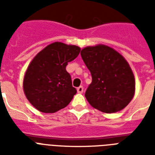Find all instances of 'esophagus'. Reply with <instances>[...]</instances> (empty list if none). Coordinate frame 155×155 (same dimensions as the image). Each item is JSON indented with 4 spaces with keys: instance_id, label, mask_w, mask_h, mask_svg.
I'll return each mask as SVG.
<instances>
[{
    "instance_id": "obj_1",
    "label": "esophagus",
    "mask_w": 155,
    "mask_h": 155,
    "mask_svg": "<svg viewBox=\"0 0 155 155\" xmlns=\"http://www.w3.org/2000/svg\"><path fill=\"white\" fill-rule=\"evenodd\" d=\"M83 91H84V88H83V86H80V87L77 88V92L79 94L83 93Z\"/></svg>"
}]
</instances>
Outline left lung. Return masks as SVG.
<instances>
[{
	"label": "left lung",
	"instance_id": "left-lung-1",
	"mask_svg": "<svg viewBox=\"0 0 155 155\" xmlns=\"http://www.w3.org/2000/svg\"><path fill=\"white\" fill-rule=\"evenodd\" d=\"M81 54L92 76L84 94L91 106L107 114L126 107L134 95L135 80L123 55L102 44L84 47Z\"/></svg>",
	"mask_w": 155,
	"mask_h": 155
}]
</instances>
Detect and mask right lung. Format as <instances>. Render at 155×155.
Wrapping results in <instances>:
<instances>
[{
    "label": "right lung",
    "instance_id": "1",
    "mask_svg": "<svg viewBox=\"0 0 155 155\" xmlns=\"http://www.w3.org/2000/svg\"><path fill=\"white\" fill-rule=\"evenodd\" d=\"M74 45L54 42L33 58L23 79L29 102L42 113H54L70 104L76 94L65 67L80 54Z\"/></svg>",
    "mask_w": 155,
    "mask_h": 155
}]
</instances>
